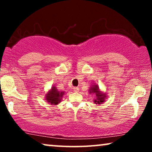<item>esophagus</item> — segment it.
Returning a JSON list of instances; mask_svg holds the SVG:
<instances>
[{
    "label": "esophagus",
    "instance_id": "esophagus-1",
    "mask_svg": "<svg viewBox=\"0 0 152 152\" xmlns=\"http://www.w3.org/2000/svg\"><path fill=\"white\" fill-rule=\"evenodd\" d=\"M79 91H80V88H79L78 87H75V88H73L74 92L77 93V92H79Z\"/></svg>",
    "mask_w": 152,
    "mask_h": 152
}]
</instances>
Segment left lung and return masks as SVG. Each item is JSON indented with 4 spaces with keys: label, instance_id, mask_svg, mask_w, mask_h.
I'll list each match as a JSON object with an SVG mask.
<instances>
[{
    "label": "left lung",
    "instance_id": "1",
    "mask_svg": "<svg viewBox=\"0 0 152 152\" xmlns=\"http://www.w3.org/2000/svg\"><path fill=\"white\" fill-rule=\"evenodd\" d=\"M88 93L90 94H93L95 96V98L93 99V102L97 105H100L107 98V93H104L99 88L98 85L91 84L88 90Z\"/></svg>",
    "mask_w": 152,
    "mask_h": 152
}]
</instances>
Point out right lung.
I'll return each mask as SVG.
<instances>
[{
	"label": "right lung",
	"instance_id": "right-lung-1",
	"mask_svg": "<svg viewBox=\"0 0 152 152\" xmlns=\"http://www.w3.org/2000/svg\"><path fill=\"white\" fill-rule=\"evenodd\" d=\"M65 94V91H59L55 86L51 87V88L45 93V100L51 105H57L61 102L63 96Z\"/></svg>",
	"mask_w": 152,
	"mask_h": 152
}]
</instances>
